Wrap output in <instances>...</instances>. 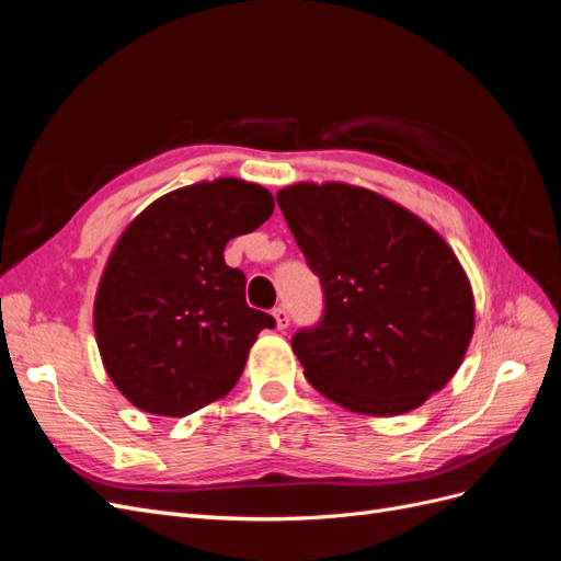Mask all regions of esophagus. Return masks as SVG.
Masks as SVG:
<instances>
[{
	"mask_svg": "<svg viewBox=\"0 0 561 561\" xmlns=\"http://www.w3.org/2000/svg\"><path fill=\"white\" fill-rule=\"evenodd\" d=\"M274 320H276L278 330H287V325H290V313L285 311V307H278V309H274Z\"/></svg>",
	"mask_w": 561,
	"mask_h": 561,
	"instance_id": "34e87169",
	"label": "esophagus"
}]
</instances>
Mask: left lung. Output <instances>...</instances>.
Here are the masks:
<instances>
[{
	"instance_id": "left-lung-1",
	"label": "left lung",
	"mask_w": 561,
	"mask_h": 561,
	"mask_svg": "<svg viewBox=\"0 0 561 561\" xmlns=\"http://www.w3.org/2000/svg\"><path fill=\"white\" fill-rule=\"evenodd\" d=\"M276 201L322 287L320 320L293 336L309 383L369 416L443 390L474 328L468 276L443 236L363 186L299 182Z\"/></svg>"
}]
</instances>
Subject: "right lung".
<instances>
[{
	"label": "right lung",
	"mask_w": 561,
	"mask_h": 561,
	"mask_svg": "<svg viewBox=\"0 0 561 561\" xmlns=\"http://www.w3.org/2000/svg\"><path fill=\"white\" fill-rule=\"evenodd\" d=\"M271 213L264 186L219 178L157 198L116 241L93 328L110 379L138 410L186 416L241 379L254 339L276 320L248 307L225 248Z\"/></svg>",
	"instance_id": "add662e5"
}]
</instances>
